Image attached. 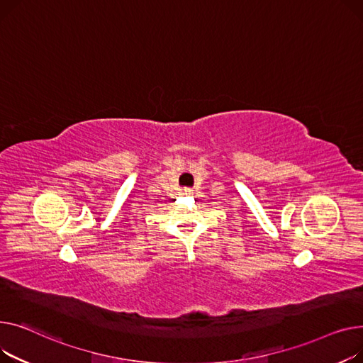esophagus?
Returning a JSON list of instances; mask_svg holds the SVG:
<instances>
[{
  "label": "esophagus",
  "mask_w": 363,
  "mask_h": 363,
  "mask_svg": "<svg viewBox=\"0 0 363 363\" xmlns=\"http://www.w3.org/2000/svg\"><path fill=\"white\" fill-rule=\"evenodd\" d=\"M180 194H182V196H191L194 195V191H191L190 189H183V190H180Z\"/></svg>",
  "instance_id": "obj_1"
}]
</instances>
